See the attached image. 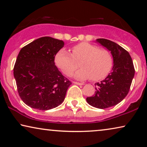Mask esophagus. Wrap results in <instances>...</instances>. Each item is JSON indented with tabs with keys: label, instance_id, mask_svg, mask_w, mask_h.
Instances as JSON below:
<instances>
[{
	"label": "esophagus",
	"instance_id": "1",
	"mask_svg": "<svg viewBox=\"0 0 147 147\" xmlns=\"http://www.w3.org/2000/svg\"><path fill=\"white\" fill-rule=\"evenodd\" d=\"M73 83L75 84H77V85H80V86L84 85L83 83H80V82H73Z\"/></svg>",
	"mask_w": 147,
	"mask_h": 147
}]
</instances>
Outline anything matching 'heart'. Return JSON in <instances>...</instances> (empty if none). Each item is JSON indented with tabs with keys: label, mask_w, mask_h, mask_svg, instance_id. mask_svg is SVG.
Returning a JSON list of instances; mask_svg holds the SVG:
<instances>
[{
	"label": "heart",
	"mask_w": 147,
	"mask_h": 147,
	"mask_svg": "<svg viewBox=\"0 0 147 147\" xmlns=\"http://www.w3.org/2000/svg\"><path fill=\"white\" fill-rule=\"evenodd\" d=\"M82 67L75 74L80 80L91 79L98 81L105 78L112 66V57L110 51L100 49L97 45L82 42L74 46L71 53L65 49H61L55 57L57 67L63 73L70 76L78 67L76 61H80Z\"/></svg>",
	"instance_id": "heart-1"
}]
</instances>
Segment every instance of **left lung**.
<instances>
[{
    "label": "left lung",
    "mask_w": 147,
    "mask_h": 147,
    "mask_svg": "<svg viewBox=\"0 0 147 147\" xmlns=\"http://www.w3.org/2000/svg\"><path fill=\"white\" fill-rule=\"evenodd\" d=\"M96 41L111 52L114 65L105 79L95 84V94L86 101L93 107L104 109L120 103L127 96L135 70L129 53L121 46L106 39Z\"/></svg>",
    "instance_id": "obj_1"
}]
</instances>
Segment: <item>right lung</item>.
<instances>
[{
  "label": "right lung",
  "instance_id": "add662e5",
  "mask_svg": "<svg viewBox=\"0 0 147 147\" xmlns=\"http://www.w3.org/2000/svg\"><path fill=\"white\" fill-rule=\"evenodd\" d=\"M64 42L43 37L23 47L13 69L18 93L31 108L47 110L59 106L71 84L55 65Z\"/></svg>",
  "mask_w": 147,
  "mask_h": 147
}]
</instances>
